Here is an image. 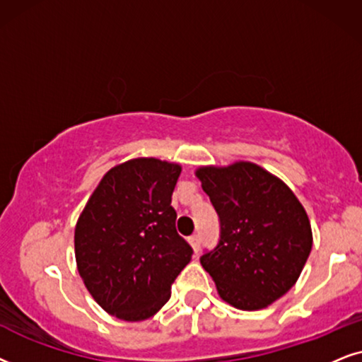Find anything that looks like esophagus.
Returning a JSON list of instances; mask_svg holds the SVG:
<instances>
[{"instance_id": "obj_1", "label": "esophagus", "mask_w": 362, "mask_h": 362, "mask_svg": "<svg viewBox=\"0 0 362 362\" xmlns=\"http://www.w3.org/2000/svg\"><path fill=\"white\" fill-rule=\"evenodd\" d=\"M190 245H192V248H194V252H199V248H200V235H194V237H190Z\"/></svg>"}]
</instances>
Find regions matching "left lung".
<instances>
[{
	"label": "left lung",
	"mask_w": 362,
	"mask_h": 362,
	"mask_svg": "<svg viewBox=\"0 0 362 362\" xmlns=\"http://www.w3.org/2000/svg\"><path fill=\"white\" fill-rule=\"evenodd\" d=\"M220 218L218 245L200 263L216 291L243 311L262 310L300 278L313 247L310 218L285 182L257 163L199 167Z\"/></svg>",
	"instance_id": "left-lung-1"
}]
</instances>
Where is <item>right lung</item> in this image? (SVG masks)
I'll use <instances>...</instances> for the list:
<instances>
[{"label":"right lung","mask_w":362,"mask_h":362,"mask_svg":"<svg viewBox=\"0 0 362 362\" xmlns=\"http://www.w3.org/2000/svg\"><path fill=\"white\" fill-rule=\"evenodd\" d=\"M180 172L178 163L153 157L115 165L77 220V272L98 305L119 320L156 315L192 259L170 205Z\"/></svg>","instance_id":"obj_1"}]
</instances>
